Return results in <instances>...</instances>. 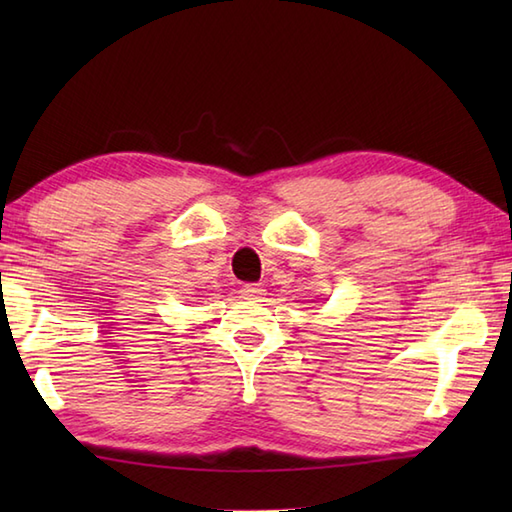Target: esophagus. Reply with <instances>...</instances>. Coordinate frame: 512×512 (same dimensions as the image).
I'll use <instances>...</instances> for the list:
<instances>
[{
  "label": "esophagus",
  "instance_id": "esophagus-1",
  "mask_svg": "<svg viewBox=\"0 0 512 512\" xmlns=\"http://www.w3.org/2000/svg\"><path fill=\"white\" fill-rule=\"evenodd\" d=\"M239 295H242L244 299L259 301L266 295V290H264V286H259V284H246V286H242V290H239Z\"/></svg>",
  "mask_w": 512,
  "mask_h": 512
}]
</instances>
